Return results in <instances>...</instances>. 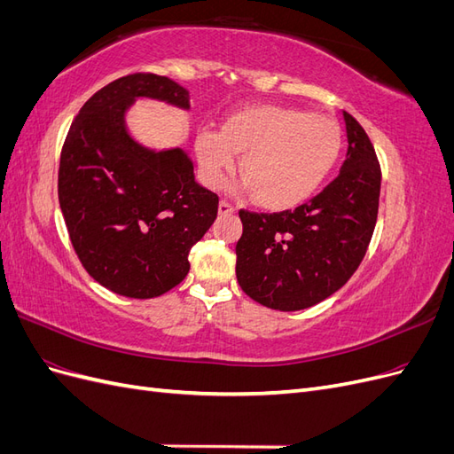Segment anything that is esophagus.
Returning a JSON list of instances; mask_svg holds the SVG:
<instances>
[{
  "mask_svg": "<svg viewBox=\"0 0 454 454\" xmlns=\"http://www.w3.org/2000/svg\"><path fill=\"white\" fill-rule=\"evenodd\" d=\"M217 212L219 214H235V208H232V206L227 202V200H219V204H217Z\"/></svg>",
  "mask_w": 454,
  "mask_h": 454,
  "instance_id": "esophagus-1",
  "label": "esophagus"
}]
</instances>
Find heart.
Listing matches in <instances>:
<instances>
[{
  "mask_svg": "<svg viewBox=\"0 0 454 454\" xmlns=\"http://www.w3.org/2000/svg\"><path fill=\"white\" fill-rule=\"evenodd\" d=\"M340 147L335 119L277 104L240 107L219 130L200 129L195 138L206 185H222L242 155L240 191H254L255 202L274 212L310 199L333 170Z\"/></svg>",
  "mask_w": 454,
  "mask_h": 454,
  "instance_id": "1",
  "label": "heart"
}]
</instances>
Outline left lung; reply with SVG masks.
Masks as SVG:
<instances>
[{"mask_svg": "<svg viewBox=\"0 0 454 454\" xmlns=\"http://www.w3.org/2000/svg\"><path fill=\"white\" fill-rule=\"evenodd\" d=\"M348 151L335 180L295 210H240L237 280L274 310H303L327 299L360 267L377 223L380 167L373 144L350 114Z\"/></svg>", "mask_w": 454, "mask_h": 454, "instance_id": "1", "label": "left lung"}]
</instances>
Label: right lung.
Segmentation results:
<instances>
[{"label":"right lung","mask_w":454,"mask_h":454,"mask_svg":"<svg viewBox=\"0 0 454 454\" xmlns=\"http://www.w3.org/2000/svg\"><path fill=\"white\" fill-rule=\"evenodd\" d=\"M138 98L189 109V92L155 74H132L79 109L60 153L59 202L81 265L109 292L159 297L189 272V250L217 215V195L195 182L182 147L136 142L125 114Z\"/></svg>","instance_id":"obj_1"}]
</instances>
